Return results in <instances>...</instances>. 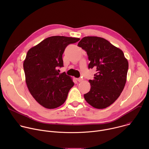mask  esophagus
I'll return each instance as SVG.
<instances>
[{
    "label": "esophagus",
    "instance_id": "34e87169",
    "mask_svg": "<svg viewBox=\"0 0 149 149\" xmlns=\"http://www.w3.org/2000/svg\"><path fill=\"white\" fill-rule=\"evenodd\" d=\"M77 80L78 82H81V81H82V79L81 78H77Z\"/></svg>",
    "mask_w": 149,
    "mask_h": 149
}]
</instances>
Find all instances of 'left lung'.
I'll use <instances>...</instances> for the list:
<instances>
[{
  "mask_svg": "<svg viewBox=\"0 0 149 149\" xmlns=\"http://www.w3.org/2000/svg\"><path fill=\"white\" fill-rule=\"evenodd\" d=\"M87 52L88 68L96 69L94 79L89 80L90 91L84 98L93 107L102 109L120 95L126 82L129 63L123 52L110 42L97 36H86L78 44Z\"/></svg>",
  "mask_w": 149,
  "mask_h": 149,
  "instance_id": "1",
  "label": "left lung"
}]
</instances>
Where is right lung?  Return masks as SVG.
Masks as SVG:
<instances>
[{
	"mask_svg": "<svg viewBox=\"0 0 149 149\" xmlns=\"http://www.w3.org/2000/svg\"><path fill=\"white\" fill-rule=\"evenodd\" d=\"M79 38L63 36L47 38L27 52L24 62L25 80L28 90L43 107L52 109L63 104L74 86L71 78L64 72L62 54L66 47Z\"/></svg>",
	"mask_w": 149,
	"mask_h": 149,
	"instance_id": "1",
	"label": "right lung"
}]
</instances>
